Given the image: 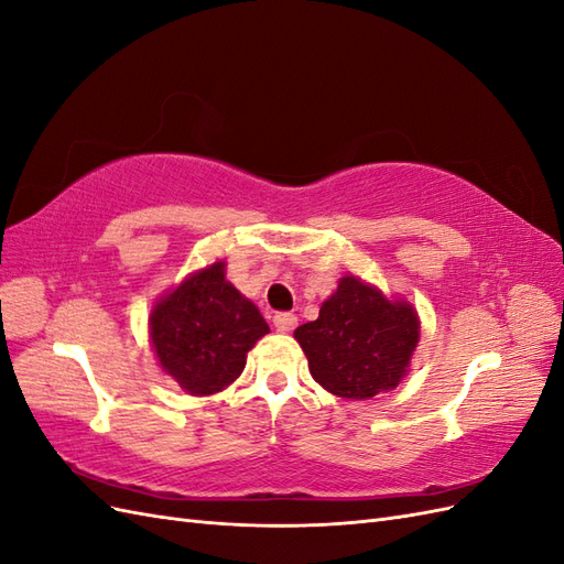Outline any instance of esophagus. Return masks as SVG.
I'll return each instance as SVG.
<instances>
[{
  "label": "esophagus",
  "instance_id": "1",
  "mask_svg": "<svg viewBox=\"0 0 564 564\" xmlns=\"http://www.w3.org/2000/svg\"><path fill=\"white\" fill-rule=\"evenodd\" d=\"M272 324H275L278 332H292L299 324V317L294 313H278L272 317Z\"/></svg>",
  "mask_w": 564,
  "mask_h": 564
}]
</instances>
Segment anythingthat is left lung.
<instances>
[{
  "label": "left lung",
  "mask_w": 564,
  "mask_h": 564,
  "mask_svg": "<svg viewBox=\"0 0 564 564\" xmlns=\"http://www.w3.org/2000/svg\"><path fill=\"white\" fill-rule=\"evenodd\" d=\"M313 379L346 400H369L400 383L419 344V317L357 278H344L315 322L294 332Z\"/></svg>",
  "instance_id": "obj_1"
}]
</instances>
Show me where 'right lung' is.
<instances>
[{
  "label": "right lung",
  "mask_w": 564,
  "mask_h": 564,
  "mask_svg": "<svg viewBox=\"0 0 564 564\" xmlns=\"http://www.w3.org/2000/svg\"><path fill=\"white\" fill-rule=\"evenodd\" d=\"M224 263L195 272L150 315V338L162 369L191 395L224 390L247 365V352L265 336L259 308L226 282Z\"/></svg>",
  "instance_id": "right-lung-1"
}]
</instances>
